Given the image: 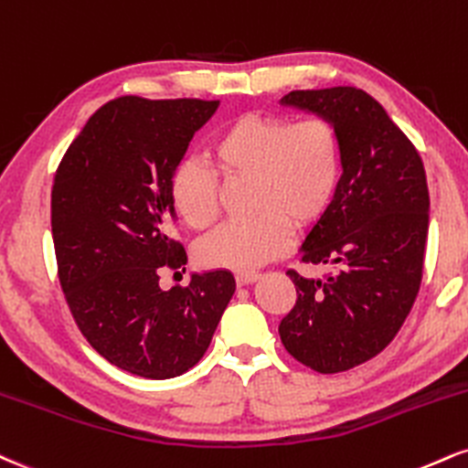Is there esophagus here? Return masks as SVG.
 Returning a JSON list of instances; mask_svg holds the SVG:
<instances>
[{
  "label": "esophagus",
  "mask_w": 468,
  "mask_h": 468,
  "mask_svg": "<svg viewBox=\"0 0 468 468\" xmlns=\"http://www.w3.org/2000/svg\"><path fill=\"white\" fill-rule=\"evenodd\" d=\"M259 279V274H255V272H238L235 274V283L239 285H250V283H255V281Z\"/></svg>",
  "instance_id": "esophagus-1"
}]
</instances>
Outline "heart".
<instances>
[{
  "mask_svg": "<svg viewBox=\"0 0 468 468\" xmlns=\"http://www.w3.org/2000/svg\"><path fill=\"white\" fill-rule=\"evenodd\" d=\"M209 167L183 161L170 176V205L194 230L222 213L224 185L249 183L252 219L229 224L198 246L205 268L250 272L288 250L294 227H316L340 189L345 145L340 128L324 115L290 120L272 112L239 115L213 139Z\"/></svg>",
  "mask_w": 468,
  "mask_h": 468,
  "instance_id": "obj_1",
  "label": "heart"
}]
</instances>
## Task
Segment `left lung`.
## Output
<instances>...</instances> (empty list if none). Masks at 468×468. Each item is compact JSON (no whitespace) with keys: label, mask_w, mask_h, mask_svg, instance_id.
I'll list each match as a JSON object with an SVG mask.
<instances>
[{"label":"left lung","mask_w":468,"mask_h":468,"mask_svg":"<svg viewBox=\"0 0 468 468\" xmlns=\"http://www.w3.org/2000/svg\"><path fill=\"white\" fill-rule=\"evenodd\" d=\"M283 104L329 117L345 174L326 216L303 244V263H334L324 281L288 270L296 303L279 335L296 362L345 373L395 340L423 281L430 191L423 159L373 95L356 87L292 91Z\"/></svg>","instance_id":"8db88e82"}]
</instances>
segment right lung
<instances>
[{
  "label": "right lung",
  "instance_id": "add662e5",
  "mask_svg": "<svg viewBox=\"0 0 468 468\" xmlns=\"http://www.w3.org/2000/svg\"><path fill=\"white\" fill-rule=\"evenodd\" d=\"M216 109L218 100L122 95L89 117L54 174L52 238L67 307L106 362L145 379L198 364L235 292L227 270L159 288L161 270L187 263L172 238L170 176Z\"/></svg>",
  "mask_w": 468,
  "mask_h": 468
}]
</instances>
